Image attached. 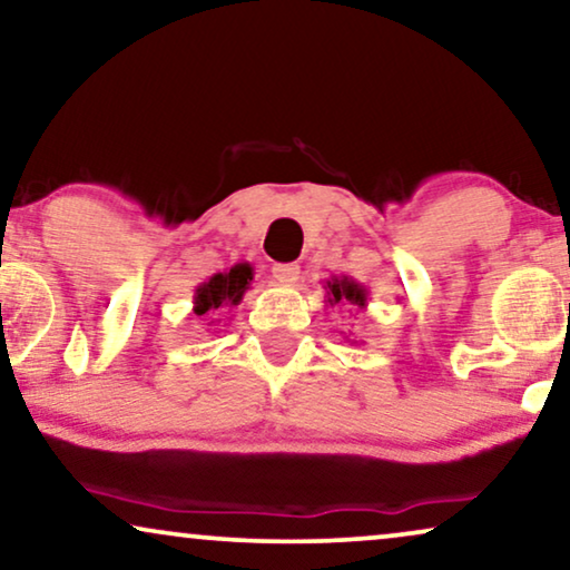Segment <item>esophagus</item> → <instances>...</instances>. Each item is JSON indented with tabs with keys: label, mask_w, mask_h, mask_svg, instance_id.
I'll return each instance as SVG.
<instances>
[{
	"label": "esophagus",
	"mask_w": 570,
	"mask_h": 570,
	"mask_svg": "<svg viewBox=\"0 0 570 570\" xmlns=\"http://www.w3.org/2000/svg\"><path fill=\"white\" fill-rule=\"evenodd\" d=\"M298 277H301V267H298V264H293V262L275 264V267H272V279H275V283H279V285H293Z\"/></svg>",
	"instance_id": "obj_1"
}]
</instances>
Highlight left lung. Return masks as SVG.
I'll return each instance as SVG.
<instances>
[{
  "instance_id": "1",
  "label": "left lung",
  "mask_w": 570,
  "mask_h": 570,
  "mask_svg": "<svg viewBox=\"0 0 570 570\" xmlns=\"http://www.w3.org/2000/svg\"><path fill=\"white\" fill-rule=\"evenodd\" d=\"M326 291V303L330 306H355V308H365L368 306V287L357 283V279L347 277V275H334L332 279H326L324 285ZM350 345H357V340H350Z\"/></svg>"
}]
</instances>
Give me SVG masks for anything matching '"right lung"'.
I'll return each instance as SVG.
<instances>
[{
	"label": "right lung",
	"mask_w": 570,
	"mask_h": 570,
	"mask_svg": "<svg viewBox=\"0 0 570 570\" xmlns=\"http://www.w3.org/2000/svg\"><path fill=\"white\" fill-rule=\"evenodd\" d=\"M254 279V269L252 264L240 262V264H233L228 272H217L207 279V283L197 285V291H194V314L197 316H205L207 326H217L223 322V318H217L223 314L225 308H233L238 306L240 301H244V293L248 291V285H252Z\"/></svg>",
	"instance_id": "add662e5"
}]
</instances>
